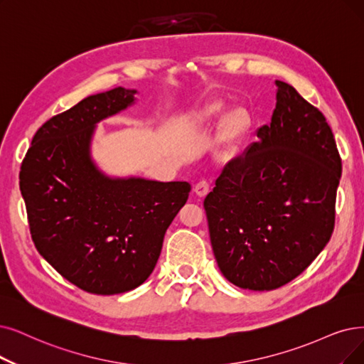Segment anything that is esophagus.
Segmentation results:
<instances>
[{"mask_svg":"<svg viewBox=\"0 0 364 364\" xmlns=\"http://www.w3.org/2000/svg\"><path fill=\"white\" fill-rule=\"evenodd\" d=\"M209 190H210V183H209V181H206V179H201V181L197 182L196 186H194V191H196V194H197L198 197H205V196L209 193Z\"/></svg>","mask_w":364,"mask_h":364,"instance_id":"obj_1","label":"esophagus"}]
</instances>
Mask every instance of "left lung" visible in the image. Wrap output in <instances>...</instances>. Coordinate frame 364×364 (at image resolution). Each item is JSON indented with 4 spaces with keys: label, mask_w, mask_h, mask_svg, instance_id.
I'll use <instances>...</instances> for the list:
<instances>
[{
    "label": "left lung",
    "mask_w": 364,
    "mask_h": 364,
    "mask_svg": "<svg viewBox=\"0 0 364 364\" xmlns=\"http://www.w3.org/2000/svg\"><path fill=\"white\" fill-rule=\"evenodd\" d=\"M274 83L270 125L224 166L203 203L218 267L254 291L291 282L324 250L342 173L324 114L291 85Z\"/></svg>",
    "instance_id": "1"
}]
</instances>
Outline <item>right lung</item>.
Wrapping results in <instances>:
<instances>
[{
    "instance_id": "right-lung-1",
    "label": "right lung",
    "mask_w": 364,
    "mask_h": 364,
    "mask_svg": "<svg viewBox=\"0 0 364 364\" xmlns=\"http://www.w3.org/2000/svg\"><path fill=\"white\" fill-rule=\"evenodd\" d=\"M134 94L119 86L53 116L37 129L21 166L37 251L92 294L127 293L149 278L166 230L191 191L188 182L110 179L94 166L95 124L132 105Z\"/></svg>"
}]
</instances>
